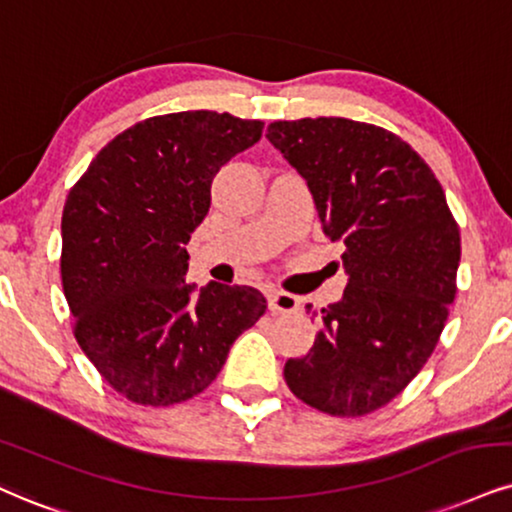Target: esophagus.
Instances as JSON below:
<instances>
[{"mask_svg": "<svg viewBox=\"0 0 512 512\" xmlns=\"http://www.w3.org/2000/svg\"><path fill=\"white\" fill-rule=\"evenodd\" d=\"M268 308L273 313H282V315H292L301 308L299 299L289 292H270L268 294Z\"/></svg>", "mask_w": 512, "mask_h": 512, "instance_id": "34e87169", "label": "esophagus"}]
</instances>
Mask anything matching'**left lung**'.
I'll use <instances>...</instances> for the list:
<instances>
[{
  "mask_svg": "<svg viewBox=\"0 0 512 512\" xmlns=\"http://www.w3.org/2000/svg\"><path fill=\"white\" fill-rule=\"evenodd\" d=\"M266 137L308 182L349 275L342 301L320 311L313 349L287 361V387L361 418L396 399L439 342L458 289V223L432 168L394 132L301 118L270 123Z\"/></svg>",
  "mask_w": 512,
  "mask_h": 512,
  "instance_id": "left-lung-1",
  "label": "left lung"
}]
</instances>
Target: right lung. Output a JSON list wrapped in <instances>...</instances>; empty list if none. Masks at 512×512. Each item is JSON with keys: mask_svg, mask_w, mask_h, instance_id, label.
Wrapping results in <instances>:
<instances>
[{"mask_svg": "<svg viewBox=\"0 0 512 512\" xmlns=\"http://www.w3.org/2000/svg\"><path fill=\"white\" fill-rule=\"evenodd\" d=\"M261 132V121L216 111L147 118L113 137L68 192L61 282L73 334L132 403L201 394L266 313L254 287L185 282V244L206 218L213 178Z\"/></svg>", "mask_w": 512, "mask_h": 512, "instance_id": "right-lung-1", "label": "right lung"}]
</instances>
